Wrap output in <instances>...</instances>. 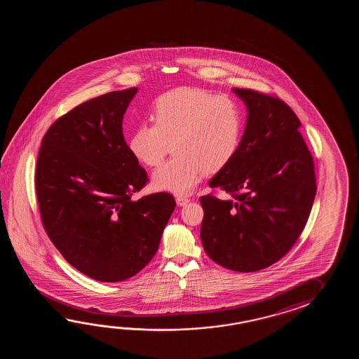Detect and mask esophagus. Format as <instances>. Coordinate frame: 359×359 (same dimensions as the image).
Returning <instances> with one entry per match:
<instances>
[{"mask_svg":"<svg viewBox=\"0 0 359 359\" xmlns=\"http://www.w3.org/2000/svg\"><path fill=\"white\" fill-rule=\"evenodd\" d=\"M177 205L183 206L186 205L189 201H190V198H187V196H182V195H178L176 196Z\"/></svg>","mask_w":359,"mask_h":359,"instance_id":"esophagus-1","label":"esophagus"}]
</instances>
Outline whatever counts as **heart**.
Returning a JSON list of instances; mask_svg holds the SVG:
<instances>
[{"label": "heart", "instance_id": "1", "mask_svg": "<svg viewBox=\"0 0 359 359\" xmlns=\"http://www.w3.org/2000/svg\"><path fill=\"white\" fill-rule=\"evenodd\" d=\"M154 123L138 126L130 138V153L147 167H159L169 146L175 158L158 169L155 190L189 194L203 176L229 165L236 155L243 113L233 100L198 88H178L154 105Z\"/></svg>", "mask_w": 359, "mask_h": 359}]
</instances>
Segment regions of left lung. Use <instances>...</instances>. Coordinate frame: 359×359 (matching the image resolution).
<instances>
[{
    "label": "left lung",
    "mask_w": 359,
    "mask_h": 359,
    "mask_svg": "<svg viewBox=\"0 0 359 359\" xmlns=\"http://www.w3.org/2000/svg\"><path fill=\"white\" fill-rule=\"evenodd\" d=\"M248 110L233 159L210 180L229 198H200V237L210 259L236 272H257L297 243L316 196L314 164L298 116L283 100L233 88Z\"/></svg>",
    "instance_id": "left-lung-1"
}]
</instances>
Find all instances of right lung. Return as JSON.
I'll list each match as a JSON object with an SVG mask.
<instances>
[{"instance_id": "obj_1", "label": "right lung", "mask_w": 359, "mask_h": 359, "mask_svg": "<svg viewBox=\"0 0 359 359\" xmlns=\"http://www.w3.org/2000/svg\"><path fill=\"white\" fill-rule=\"evenodd\" d=\"M137 88L109 92L62 115L39 149L36 192L47 235L83 275L118 283L153 259L176 208L168 192L133 200L147 173L123 136Z\"/></svg>"}]
</instances>
